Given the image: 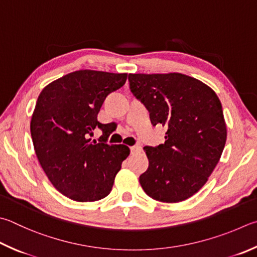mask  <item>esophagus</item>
<instances>
[{"instance_id": "esophagus-1", "label": "esophagus", "mask_w": 257, "mask_h": 257, "mask_svg": "<svg viewBox=\"0 0 257 257\" xmlns=\"http://www.w3.org/2000/svg\"><path fill=\"white\" fill-rule=\"evenodd\" d=\"M130 151H132V154H137L142 152V147L141 146H133L130 147Z\"/></svg>"}]
</instances>
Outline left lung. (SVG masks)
<instances>
[{
  "label": "left lung",
  "instance_id": "1",
  "mask_svg": "<svg viewBox=\"0 0 257 257\" xmlns=\"http://www.w3.org/2000/svg\"><path fill=\"white\" fill-rule=\"evenodd\" d=\"M130 90L149 111L153 125H165V143L144 147L147 171L142 188L161 202L189 199L207 183L225 147L227 128L211 87L181 73L129 74Z\"/></svg>",
  "mask_w": 257,
  "mask_h": 257
}]
</instances>
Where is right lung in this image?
I'll return each mask as SVG.
<instances>
[{
    "label": "right lung",
    "instance_id": "right-lung-1",
    "mask_svg": "<svg viewBox=\"0 0 257 257\" xmlns=\"http://www.w3.org/2000/svg\"><path fill=\"white\" fill-rule=\"evenodd\" d=\"M127 81V73L81 69L49 83L38 96L30 132L37 158L57 191L78 202H92L111 192L114 177L128 157L125 145H108L109 124L97 113L111 92ZM95 127L101 142H91Z\"/></svg>",
    "mask_w": 257,
    "mask_h": 257
}]
</instances>
